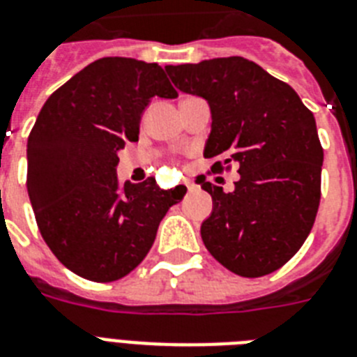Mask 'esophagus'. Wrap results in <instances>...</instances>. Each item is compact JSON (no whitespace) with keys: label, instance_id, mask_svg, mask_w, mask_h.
<instances>
[{"label":"esophagus","instance_id":"esophagus-1","mask_svg":"<svg viewBox=\"0 0 357 357\" xmlns=\"http://www.w3.org/2000/svg\"><path fill=\"white\" fill-rule=\"evenodd\" d=\"M185 187H187V190H188V192H192L194 188H196V185H194L192 181H185Z\"/></svg>","mask_w":357,"mask_h":357}]
</instances>
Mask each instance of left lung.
<instances>
[{
    "instance_id": "8db88e82",
    "label": "left lung",
    "mask_w": 357,
    "mask_h": 357,
    "mask_svg": "<svg viewBox=\"0 0 357 357\" xmlns=\"http://www.w3.org/2000/svg\"><path fill=\"white\" fill-rule=\"evenodd\" d=\"M165 70L176 89L211 107L203 154L221 160L212 172L238 165L232 192L199 179L212 196L202 223L206 250L243 278L278 271L305 243L319 206L323 149L314 114L292 86L239 56Z\"/></svg>"
}]
</instances>
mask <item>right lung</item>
Segmentation results:
<instances>
[{
  "instance_id": "obj_1",
  "label": "right lung",
  "mask_w": 357,
  "mask_h": 357,
  "mask_svg": "<svg viewBox=\"0 0 357 357\" xmlns=\"http://www.w3.org/2000/svg\"><path fill=\"white\" fill-rule=\"evenodd\" d=\"M178 98L158 63L101 58L45 101L26 143V190L45 243L74 274L109 283L151 250L181 199L155 178L118 181V152L137 142L152 98Z\"/></svg>"
}]
</instances>
